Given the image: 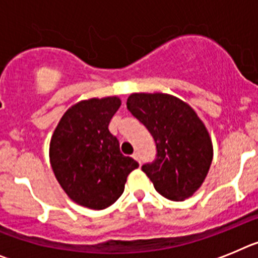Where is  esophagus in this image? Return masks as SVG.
Segmentation results:
<instances>
[{
    "instance_id": "esophagus-1",
    "label": "esophagus",
    "mask_w": 258,
    "mask_h": 258,
    "mask_svg": "<svg viewBox=\"0 0 258 258\" xmlns=\"http://www.w3.org/2000/svg\"><path fill=\"white\" fill-rule=\"evenodd\" d=\"M132 157H134V159H136V161H138L139 163H141V157H140V153H139V152H135L134 154H132Z\"/></svg>"
}]
</instances>
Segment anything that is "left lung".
<instances>
[{"label": "left lung", "mask_w": 258, "mask_h": 258, "mask_svg": "<svg viewBox=\"0 0 258 258\" xmlns=\"http://www.w3.org/2000/svg\"><path fill=\"white\" fill-rule=\"evenodd\" d=\"M127 109L148 128L157 146L143 171L155 190L171 201H184L203 184L212 163L210 134L190 105L172 95L132 94Z\"/></svg>", "instance_id": "8db88e82"}]
</instances>
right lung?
I'll use <instances>...</instances> for the list:
<instances>
[{"label": "right lung", "mask_w": 258, "mask_h": 258, "mask_svg": "<svg viewBox=\"0 0 258 258\" xmlns=\"http://www.w3.org/2000/svg\"><path fill=\"white\" fill-rule=\"evenodd\" d=\"M120 106L119 97L83 100L69 108L50 143V163L69 198L83 207L104 210L124 190L139 163L120 153L108 126Z\"/></svg>", "instance_id": "add662e5"}]
</instances>
